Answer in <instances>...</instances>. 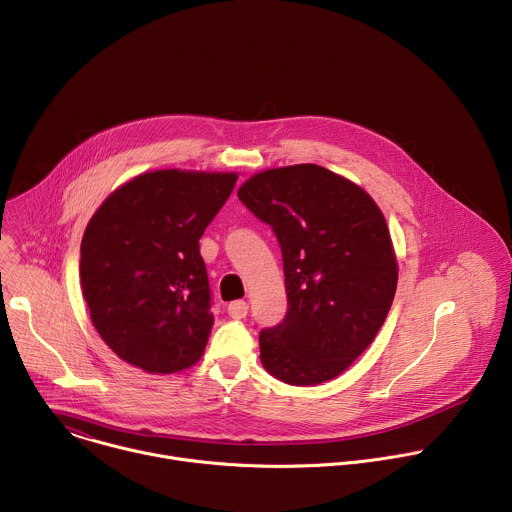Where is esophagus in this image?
<instances>
[{"label": "esophagus", "instance_id": "obj_1", "mask_svg": "<svg viewBox=\"0 0 512 512\" xmlns=\"http://www.w3.org/2000/svg\"><path fill=\"white\" fill-rule=\"evenodd\" d=\"M247 310H249V306H247V302H243V300H237V302H231L229 306H227V312H229V316L231 318H245L247 316Z\"/></svg>", "mask_w": 512, "mask_h": 512}]
</instances>
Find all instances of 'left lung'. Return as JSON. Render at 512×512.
Segmentation results:
<instances>
[{"label":"left lung","mask_w":512,"mask_h":512,"mask_svg":"<svg viewBox=\"0 0 512 512\" xmlns=\"http://www.w3.org/2000/svg\"><path fill=\"white\" fill-rule=\"evenodd\" d=\"M237 194L283 255L289 310L259 334L263 369L296 387L336 379L375 340L395 298L399 265L381 208L316 164L257 172Z\"/></svg>","instance_id":"1"}]
</instances>
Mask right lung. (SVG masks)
Instances as JSON below:
<instances>
[{
	"instance_id": "right-lung-1",
	"label": "right lung",
	"mask_w": 512,
	"mask_h": 512,
	"mask_svg": "<svg viewBox=\"0 0 512 512\" xmlns=\"http://www.w3.org/2000/svg\"><path fill=\"white\" fill-rule=\"evenodd\" d=\"M237 172L154 170L115 188L81 241V289L103 342L150 375L190 369L214 316L198 239Z\"/></svg>"
}]
</instances>
